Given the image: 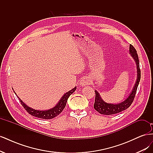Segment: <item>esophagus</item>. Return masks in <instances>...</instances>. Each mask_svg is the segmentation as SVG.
Returning a JSON list of instances; mask_svg holds the SVG:
<instances>
[{"mask_svg":"<svg viewBox=\"0 0 153 153\" xmlns=\"http://www.w3.org/2000/svg\"><path fill=\"white\" fill-rule=\"evenodd\" d=\"M80 84V85L82 86V87L88 85H89L91 84V80L89 79V78L84 77L81 80Z\"/></svg>","mask_w":153,"mask_h":153,"instance_id":"1","label":"esophagus"}]
</instances>
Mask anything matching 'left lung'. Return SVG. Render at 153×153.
Here are the masks:
<instances>
[{"label":"left lung","instance_id":"left-lung-1","mask_svg":"<svg viewBox=\"0 0 153 153\" xmlns=\"http://www.w3.org/2000/svg\"><path fill=\"white\" fill-rule=\"evenodd\" d=\"M129 53L131 54L133 59L135 60L137 64V78L135 84L134 85L132 91L131 92L130 94L129 95L128 98L124 101H123V102L117 103V104L107 103L105 102V101L101 99L99 92L97 91H94L96 93V96H95V102L94 105V108L96 111H98V112L101 114L108 115H112V114L119 113L122 112V111L129 108V106H130L133 103L136 94L138 84H139V82L140 80V69L139 66V60H138V57L137 53V50L131 45H129Z\"/></svg>","mask_w":153,"mask_h":153}]
</instances>
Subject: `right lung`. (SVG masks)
Listing matches in <instances>:
<instances>
[{
	"label": "right lung",
	"mask_w": 153,
	"mask_h": 153,
	"mask_svg": "<svg viewBox=\"0 0 153 153\" xmlns=\"http://www.w3.org/2000/svg\"><path fill=\"white\" fill-rule=\"evenodd\" d=\"M76 89V87H74L73 89H71V91L67 92L66 93H65L63 95L61 99L59 100L58 103L55 105L54 107L47 110H38L29 107V106H27V105H25L19 98V97H18L17 95L16 96L18 98V99H19L22 105L24 106V108L26 110L27 112L31 115H32V116L41 118V119H50L57 116L59 114H60L62 112V111L64 110V108H65L68 99L69 97V96H70L71 94H73V92L75 91Z\"/></svg>",
	"instance_id": "add662e5"
}]
</instances>
